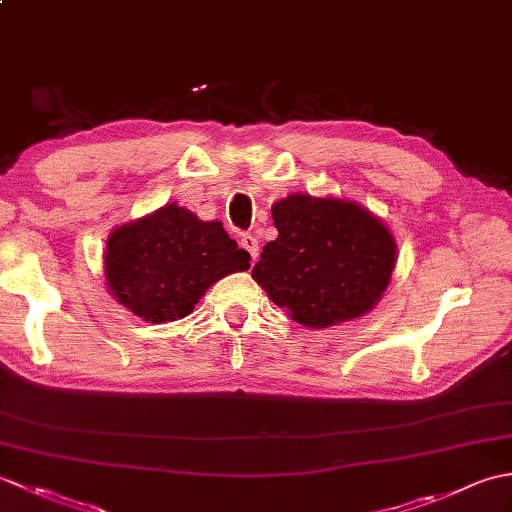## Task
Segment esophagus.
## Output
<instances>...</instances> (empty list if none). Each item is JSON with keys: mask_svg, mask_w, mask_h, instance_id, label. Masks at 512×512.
I'll return each instance as SVG.
<instances>
[{"mask_svg": "<svg viewBox=\"0 0 512 512\" xmlns=\"http://www.w3.org/2000/svg\"><path fill=\"white\" fill-rule=\"evenodd\" d=\"M242 248L248 250V255H250V259H253V262L259 257V242H257V237L244 233V235H242Z\"/></svg>", "mask_w": 512, "mask_h": 512, "instance_id": "obj_1", "label": "esophagus"}]
</instances>
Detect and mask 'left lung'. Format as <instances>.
<instances>
[{
  "mask_svg": "<svg viewBox=\"0 0 512 512\" xmlns=\"http://www.w3.org/2000/svg\"><path fill=\"white\" fill-rule=\"evenodd\" d=\"M277 239L253 279L292 321L321 330L361 319L383 299L398 246L387 224L345 198L292 193L273 204Z\"/></svg>",
  "mask_w": 512,
  "mask_h": 512,
  "instance_id": "left-lung-1",
  "label": "left lung"
}]
</instances>
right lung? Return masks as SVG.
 <instances>
[{
    "label": "right lung",
    "instance_id": "add662e5",
    "mask_svg": "<svg viewBox=\"0 0 512 512\" xmlns=\"http://www.w3.org/2000/svg\"><path fill=\"white\" fill-rule=\"evenodd\" d=\"M250 255L222 222H204L176 202L116 226L103 255L110 295L147 323H169L193 312L222 277L244 273Z\"/></svg>",
    "mask_w": 512,
    "mask_h": 512
}]
</instances>
